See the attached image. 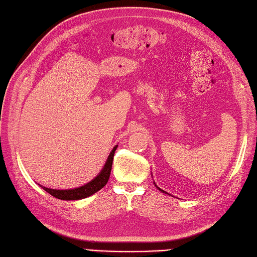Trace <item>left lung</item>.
<instances>
[{
    "instance_id": "8db88e82",
    "label": "left lung",
    "mask_w": 257,
    "mask_h": 257,
    "mask_svg": "<svg viewBox=\"0 0 257 257\" xmlns=\"http://www.w3.org/2000/svg\"><path fill=\"white\" fill-rule=\"evenodd\" d=\"M154 184H155V182H154ZM155 186H156V187H158V188H159V191H161L162 193H165V194H169V193H166L165 191H163V190H161V188H160V187H159L158 185H156V184H155Z\"/></svg>"
}]
</instances>
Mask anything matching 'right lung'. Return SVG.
<instances>
[{"label": "right lung", "mask_w": 257, "mask_h": 257, "mask_svg": "<svg viewBox=\"0 0 257 257\" xmlns=\"http://www.w3.org/2000/svg\"><path fill=\"white\" fill-rule=\"evenodd\" d=\"M116 149H117V145H115L113 150L111 151V153H109L108 158L105 162V164H104L103 169L101 170V172H99L92 181L86 183L84 185H82L80 187L71 188V190H54V188H49L40 184L39 185L52 196H54L56 198H59V200H63V201H77V200H82V198L91 196L94 194V193H96L97 191H99L101 188H103L106 185V183L109 179V174H111L114 152Z\"/></svg>", "instance_id": "obj_1"}]
</instances>
